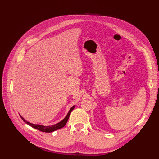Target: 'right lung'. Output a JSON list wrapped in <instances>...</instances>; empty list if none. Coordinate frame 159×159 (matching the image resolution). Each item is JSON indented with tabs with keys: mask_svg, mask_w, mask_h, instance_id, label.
Masks as SVG:
<instances>
[{
	"mask_svg": "<svg viewBox=\"0 0 159 159\" xmlns=\"http://www.w3.org/2000/svg\"><path fill=\"white\" fill-rule=\"evenodd\" d=\"M74 106H73L72 108H71L68 113H67V115L66 116V117L64 118V119L61 121H60V122H59L58 124H56L55 125H53V126H42V125H39V124H33L28 122V121H26L22 116H20V117H21L22 120L25 121L26 124H27L28 125H29L30 126L34 128H35V129H38V130L42 131V132H45V133H52V132L55 131V130H58V129H60V128H61L64 126H65V125L67 123V120H68V119H69L71 112H72V110L74 109Z\"/></svg>",
	"mask_w": 159,
	"mask_h": 159,
	"instance_id": "right-lung-1",
	"label": "right lung"
}]
</instances>
